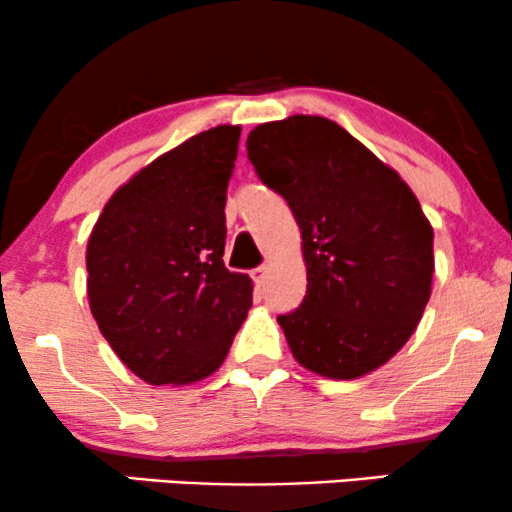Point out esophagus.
<instances>
[{
  "label": "esophagus",
  "mask_w": 512,
  "mask_h": 512,
  "mask_svg": "<svg viewBox=\"0 0 512 512\" xmlns=\"http://www.w3.org/2000/svg\"><path fill=\"white\" fill-rule=\"evenodd\" d=\"M251 277H254L256 285H263V282H266V277H268V266L254 268V270H251Z\"/></svg>",
  "instance_id": "1"
}]
</instances>
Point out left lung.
<instances>
[{"instance_id":"1","label":"left lung","mask_w":512,"mask_h":512,"mask_svg":"<svg viewBox=\"0 0 512 512\" xmlns=\"http://www.w3.org/2000/svg\"><path fill=\"white\" fill-rule=\"evenodd\" d=\"M246 151L301 230L306 296L277 318L294 358L330 380L377 370L408 342L432 294L434 230L418 197L323 116L258 125Z\"/></svg>"}]
</instances>
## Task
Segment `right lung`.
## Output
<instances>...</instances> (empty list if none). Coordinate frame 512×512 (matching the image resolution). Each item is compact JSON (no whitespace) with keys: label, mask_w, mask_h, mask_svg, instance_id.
<instances>
[{"label":"right lung","mask_w":512,"mask_h":512,"mask_svg":"<svg viewBox=\"0 0 512 512\" xmlns=\"http://www.w3.org/2000/svg\"><path fill=\"white\" fill-rule=\"evenodd\" d=\"M239 135L218 125L151 161L113 192L87 242L99 332L156 387L213 375L251 308V277L223 263Z\"/></svg>","instance_id":"right-lung-1"}]
</instances>
